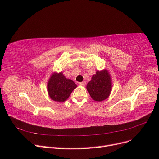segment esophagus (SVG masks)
Here are the masks:
<instances>
[{
    "label": "esophagus",
    "mask_w": 159,
    "mask_h": 159,
    "mask_svg": "<svg viewBox=\"0 0 159 159\" xmlns=\"http://www.w3.org/2000/svg\"><path fill=\"white\" fill-rule=\"evenodd\" d=\"M79 84L80 85H86V82H85V81H82V82H80Z\"/></svg>",
    "instance_id": "34e87169"
}]
</instances>
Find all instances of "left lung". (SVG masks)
<instances>
[{
    "label": "left lung",
    "instance_id": "1",
    "mask_svg": "<svg viewBox=\"0 0 159 159\" xmlns=\"http://www.w3.org/2000/svg\"><path fill=\"white\" fill-rule=\"evenodd\" d=\"M87 89L93 100L102 102L107 99L111 89V81L107 70L98 71L87 85Z\"/></svg>",
    "mask_w": 159,
    "mask_h": 159
}]
</instances>
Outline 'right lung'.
<instances>
[{
	"label": "right lung",
	"instance_id": "add662e5",
	"mask_svg": "<svg viewBox=\"0 0 159 159\" xmlns=\"http://www.w3.org/2000/svg\"><path fill=\"white\" fill-rule=\"evenodd\" d=\"M76 87L77 85L73 81L66 78L61 72L52 75L48 83V91L52 99L63 102L69 98Z\"/></svg>",
	"mask_w": 159,
	"mask_h": 159
}]
</instances>
